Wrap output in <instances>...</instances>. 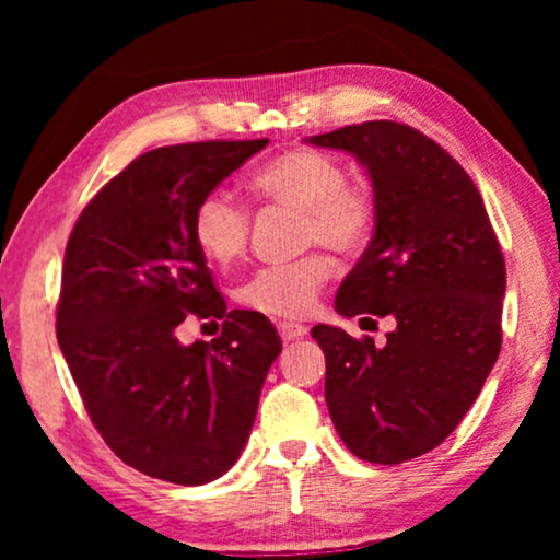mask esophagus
<instances>
[{
	"label": "esophagus",
	"mask_w": 560,
	"mask_h": 560,
	"mask_svg": "<svg viewBox=\"0 0 560 560\" xmlns=\"http://www.w3.org/2000/svg\"><path fill=\"white\" fill-rule=\"evenodd\" d=\"M278 331L282 336V341H295V339H303V336L308 334V328H305L303 324H290V320H280Z\"/></svg>",
	"instance_id": "1"
}]
</instances>
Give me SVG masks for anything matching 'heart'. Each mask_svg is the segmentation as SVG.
I'll list each match as a JSON object with an SVG mask.
<instances>
[{
	"label": "heart",
	"instance_id": "heart-1",
	"mask_svg": "<svg viewBox=\"0 0 560 560\" xmlns=\"http://www.w3.org/2000/svg\"><path fill=\"white\" fill-rule=\"evenodd\" d=\"M252 190L265 201L303 213L301 242L324 244L336 255H357L374 229V198L347 180L341 160L320 150L295 148L267 160L252 175ZM194 240L211 262L229 265L249 240L247 206L229 190H209L194 209ZM331 278V259L311 252L295 262L259 267L236 290L242 305L272 318H303L316 308Z\"/></svg>",
	"mask_w": 560,
	"mask_h": 560
}]
</instances>
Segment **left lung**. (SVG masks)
Instances as JSON below:
<instances>
[{"mask_svg": "<svg viewBox=\"0 0 560 560\" xmlns=\"http://www.w3.org/2000/svg\"><path fill=\"white\" fill-rule=\"evenodd\" d=\"M305 142L349 152L372 180L374 234L336 311L395 318L385 347L313 326L328 412L362 462L402 464L454 433L500 357V242L474 180L418 129L380 119Z\"/></svg>", "mask_w": 560, "mask_h": 560, "instance_id": "1", "label": "left lung"}]
</instances>
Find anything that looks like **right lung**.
Returning a JSON list of instances; mask_svg holds the SVG:
<instances>
[{
  "label": "right lung",
  "mask_w": 560,
  "mask_h": 560,
  "mask_svg": "<svg viewBox=\"0 0 560 560\" xmlns=\"http://www.w3.org/2000/svg\"><path fill=\"white\" fill-rule=\"evenodd\" d=\"M270 140L171 144L132 160L75 221L56 334L96 431L121 462L173 485L232 469L282 341L262 313L226 311L194 240V209ZM188 315L224 319L177 341Z\"/></svg>",
  "instance_id": "right-lung-1"
}]
</instances>
